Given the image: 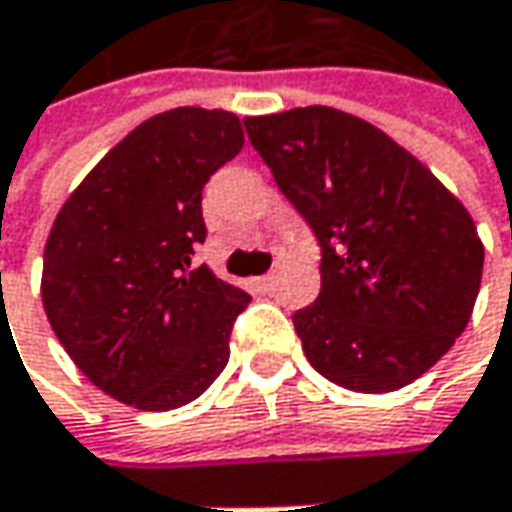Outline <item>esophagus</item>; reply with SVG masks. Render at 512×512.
Segmentation results:
<instances>
[{
    "label": "esophagus",
    "instance_id": "34e87169",
    "mask_svg": "<svg viewBox=\"0 0 512 512\" xmlns=\"http://www.w3.org/2000/svg\"><path fill=\"white\" fill-rule=\"evenodd\" d=\"M256 287H259V290H270V287H273V276H270V273H267V276H259V279H256Z\"/></svg>",
    "mask_w": 512,
    "mask_h": 512
}]
</instances>
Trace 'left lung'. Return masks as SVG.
I'll return each instance as SVG.
<instances>
[{"instance_id":"obj_1","label":"left lung","mask_w":512,"mask_h":512,"mask_svg":"<svg viewBox=\"0 0 512 512\" xmlns=\"http://www.w3.org/2000/svg\"><path fill=\"white\" fill-rule=\"evenodd\" d=\"M279 190L322 247V290L293 313L307 362L356 393H390L462 336L484 247L464 205L359 116L313 105L247 116Z\"/></svg>"}]
</instances>
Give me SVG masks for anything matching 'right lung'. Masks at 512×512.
Listing matches in <instances>:
<instances>
[{"label":"right lung","instance_id":"add662e5","mask_svg":"<svg viewBox=\"0 0 512 512\" xmlns=\"http://www.w3.org/2000/svg\"><path fill=\"white\" fill-rule=\"evenodd\" d=\"M242 145L227 110L159 113L90 170L50 227L48 322L116 402L173 410L225 370L230 330L250 296L193 265V247L207 236L202 187Z\"/></svg>","mask_w":512,"mask_h":512}]
</instances>
